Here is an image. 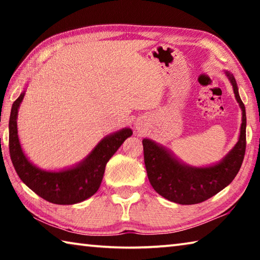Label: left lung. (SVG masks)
Instances as JSON below:
<instances>
[{
  "label": "left lung",
  "mask_w": 260,
  "mask_h": 260,
  "mask_svg": "<svg viewBox=\"0 0 260 260\" xmlns=\"http://www.w3.org/2000/svg\"><path fill=\"white\" fill-rule=\"evenodd\" d=\"M225 73L242 110V124L239 141L221 161L208 167H192L178 160L152 140L142 141L149 181L160 196L174 203L190 205L209 200L234 180L243 162L246 147L245 107L239 95L235 78L228 71Z\"/></svg>",
  "instance_id": "obj_1"
}]
</instances>
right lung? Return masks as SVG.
Instances as JSON below:
<instances>
[{
	"label": "right lung",
	"instance_id": "add662e5",
	"mask_svg": "<svg viewBox=\"0 0 260 260\" xmlns=\"http://www.w3.org/2000/svg\"><path fill=\"white\" fill-rule=\"evenodd\" d=\"M24 96L25 91L12 104L9 120V150L18 177L37 195L50 203L70 205L89 199L99 190L107 162L133 132L122 128L108 135L85 159L71 169L58 172L41 170L27 159L19 143L17 116Z\"/></svg>",
	"mask_w": 260,
	"mask_h": 260
}]
</instances>
